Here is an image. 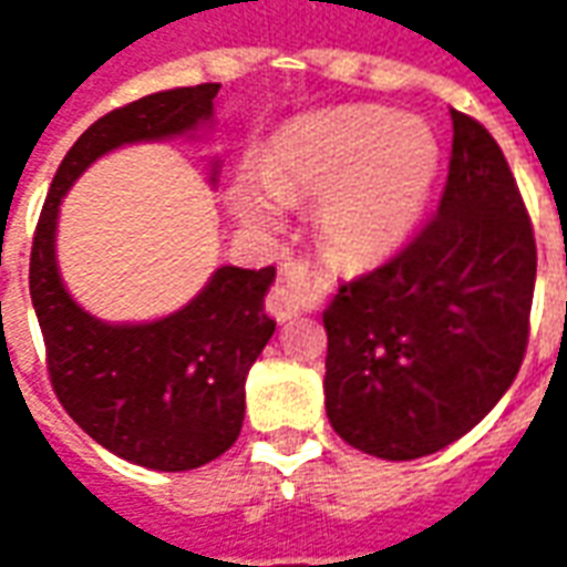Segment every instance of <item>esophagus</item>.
Returning <instances> with one entry per match:
<instances>
[{"label":"esophagus","instance_id":"obj_1","mask_svg":"<svg viewBox=\"0 0 567 567\" xmlns=\"http://www.w3.org/2000/svg\"><path fill=\"white\" fill-rule=\"evenodd\" d=\"M309 279H312V272L303 264H295V260L282 264V279L267 295V312H270L272 319L291 321L303 312V307H307Z\"/></svg>","mask_w":567,"mask_h":567}]
</instances>
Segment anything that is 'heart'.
<instances>
[{
    "instance_id": "heart-1",
    "label": "heart",
    "mask_w": 567,
    "mask_h": 567,
    "mask_svg": "<svg viewBox=\"0 0 567 567\" xmlns=\"http://www.w3.org/2000/svg\"><path fill=\"white\" fill-rule=\"evenodd\" d=\"M434 130L380 105H346L288 121L260 161V178L236 175L227 209L272 234L285 203L316 199V234L346 267L382 264L410 243L437 185Z\"/></svg>"
}]
</instances>
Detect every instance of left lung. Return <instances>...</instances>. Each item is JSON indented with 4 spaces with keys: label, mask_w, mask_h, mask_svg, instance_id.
<instances>
[{
    "label": "left lung",
    "mask_w": 567,
    "mask_h": 567,
    "mask_svg": "<svg viewBox=\"0 0 567 567\" xmlns=\"http://www.w3.org/2000/svg\"><path fill=\"white\" fill-rule=\"evenodd\" d=\"M535 272L532 221L498 142L452 112L437 218L321 316L333 431L389 462L464 437L519 373Z\"/></svg>",
    "instance_id": "8db88e82"
}]
</instances>
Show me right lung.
<instances>
[{
  "mask_svg": "<svg viewBox=\"0 0 567 567\" xmlns=\"http://www.w3.org/2000/svg\"><path fill=\"white\" fill-rule=\"evenodd\" d=\"M218 87L151 93L91 124L60 163L32 239L30 297L60 404L100 446L151 471H190L239 437L248 370L276 331L264 309L276 270L224 264L169 316L103 321L60 276L56 221L69 187L100 157L136 142L197 140L209 130ZM209 166L215 185L221 163Z\"/></svg>",
  "mask_w": 567,
  "mask_h": 567,
  "instance_id": "add662e5",
  "label": "right lung"
}]
</instances>
